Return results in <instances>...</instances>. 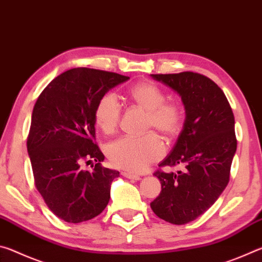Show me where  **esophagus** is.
Wrapping results in <instances>:
<instances>
[{"mask_svg":"<svg viewBox=\"0 0 262 262\" xmlns=\"http://www.w3.org/2000/svg\"><path fill=\"white\" fill-rule=\"evenodd\" d=\"M122 176L127 179H133V180H140L141 179L140 176L133 174V173H130V172H122Z\"/></svg>","mask_w":262,"mask_h":262,"instance_id":"34e87169","label":"esophagus"}]
</instances>
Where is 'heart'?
Instances as JSON below:
<instances>
[{"mask_svg": "<svg viewBox=\"0 0 262 262\" xmlns=\"http://www.w3.org/2000/svg\"><path fill=\"white\" fill-rule=\"evenodd\" d=\"M136 107L147 112L145 129L154 128L165 137H172L180 129L184 112L176 101H165V94L152 82H140L127 92ZM121 118V106L115 95L106 94L95 108V121L101 132L112 134ZM164 154L162 140L150 132L140 137L125 136L107 145L106 155L115 167L130 172L144 170L149 164L158 161Z\"/></svg>", "mask_w": 262, "mask_h": 262, "instance_id": "b5f03b06", "label": "heart"}]
</instances>
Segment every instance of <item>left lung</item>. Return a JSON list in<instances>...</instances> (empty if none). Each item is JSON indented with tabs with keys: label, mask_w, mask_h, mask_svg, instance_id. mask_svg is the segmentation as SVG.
<instances>
[{
	"label": "left lung",
	"mask_w": 262,
	"mask_h": 262,
	"mask_svg": "<svg viewBox=\"0 0 262 262\" xmlns=\"http://www.w3.org/2000/svg\"><path fill=\"white\" fill-rule=\"evenodd\" d=\"M181 97L185 123L173 149L158 166H180L177 172L157 170L161 194L150 203L168 223L192 222L214 205L230 179L237 150L234 117L224 92L201 74H154Z\"/></svg>",
	"instance_id": "left-lung-1"
}]
</instances>
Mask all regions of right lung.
<instances>
[{
  "mask_svg": "<svg viewBox=\"0 0 262 262\" xmlns=\"http://www.w3.org/2000/svg\"><path fill=\"white\" fill-rule=\"evenodd\" d=\"M129 77L74 68L55 77L38 97L28 136L34 184L47 207L68 223L98 216L110 201L119 172L103 167L97 143L95 108L111 89ZM98 161L91 172L83 162ZM94 166V165H92Z\"/></svg>",
  "mask_w": 262,
  "mask_h": 262,
  "instance_id": "obj_1",
  "label": "right lung"
}]
</instances>
